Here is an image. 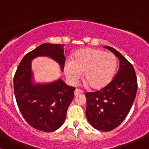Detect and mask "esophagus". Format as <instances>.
I'll use <instances>...</instances> for the list:
<instances>
[{"label": "esophagus", "mask_w": 149, "mask_h": 149, "mask_svg": "<svg viewBox=\"0 0 149 149\" xmlns=\"http://www.w3.org/2000/svg\"><path fill=\"white\" fill-rule=\"evenodd\" d=\"M83 92L82 91V90H79V89H76V90H75V92H74L75 96H77V95H80V94H83Z\"/></svg>", "instance_id": "1"}]
</instances>
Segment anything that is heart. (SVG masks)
<instances>
[{
	"label": "heart",
	"instance_id": "b5f03b06",
	"mask_svg": "<svg viewBox=\"0 0 149 149\" xmlns=\"http://www.w3.org/2000/svg\"><path fill=\"white\" fill-rule=\"evenodd\" d=\"M115 54L96 48L76 50L71 61L64 64V73L71 83H75L83 73V80L90 88L102 90L111 82L117 69Z\"/></svg>",
	"mask_w": 149,
	"mask_h": 149
}]
</instances>
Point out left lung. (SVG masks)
<instances>
[{"instance_id":"obj_1","label":"left lung","mask_w":149,"mask_h":149,"mask_svg":"<svg viewBox=\"0 0 149 149\" xmlns=\"http://www.w3.org/2000/svg\"><path fill=\"white\" fill-rule=\"evenodd\" d=\"M104 47L119 59L120 68L106 88L85 94L86 117L94 128L109 132L120 125L130 111L136 97L137 80L133 66L120 53L109 46Z\"/></svg>"}]
</instances>
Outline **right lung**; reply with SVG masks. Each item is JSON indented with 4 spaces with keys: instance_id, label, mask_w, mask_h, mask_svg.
I'll use <instances>...</instances> for the list:
<instances>
[{
    "instance_id": "right-lung-1",
    "label": "right lung",
    "mask_w": 149,
    "mask_h": 149,
    "mask_svg": "<svg viewBox=\"0 0 149 149\" xmlns=\"http://www.w3.org/2000/svg\"><path fill=\"white\" fill-rule=\"evenodd\" d=\"M64 45L43 43L26 54L14 76V92L22 116L31 127L43 132L57 130L64 124L66 111L74 97L73 87L61 78L49 83H37L31 69L33 59L46 57L64 69Z\"/></svg>"
}]
</instances>
